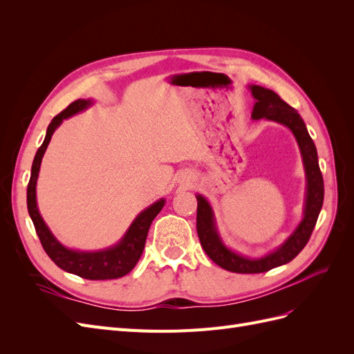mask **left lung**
<instances>
[{
	"instance_id": "left-lung-1",
	"label": "left lung",
	"mask_w": 354,
	"mask_h": 354,
	"mask_svg": "<svg viewBox=\"0 0 354 354\" xmlns=\"http://www.w3.org/2000/svg\"><path fill=\"white\" fill-rule=\"evenodd\" d=\"M250 88L255 99L251 115L252 120L257 121L266 118L269 121L279 122L288 127L295 136L306 169L307 192L301 223L279 248L261 259H248V257L230 251L218 236L214 212L208 201L202 195H196V230L202 248L214 263L223 267L224 270L234 273H263L294 260L312 236L319 212L324 205V177L319 168L317 151L301 116L274 91L260 87V85H250Z\"/></svg>"
}]
</instances>
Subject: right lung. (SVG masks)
I'll list each match as a JSON object with an SVG mask.
<instances>
[{
    "instance_id": "obj_1",
    "label": "right lung",
    "mask_w": 354,
    "mask_h": 354,
    "mask_svg": "<svg viewBox=\"0 0 354 354\" xmlns=\"http://www.w3.org/2000/svg\"><path fill=\"white\" fill-rule=\"evenodd\" d=\"M91 100L78 99L71 103L65 111H62L59 115L53 118L47 128V134L44 142L39 146L37 155L32 162L30 178L28 185V211L29 216L34 223L38 238L41 241L42 248L47 252L50 259L55 261L62 270L77 274L84 279L90 281H104V279H118L127 273H130L137 261L140 260L142 252L145 250V243L147 238V232L153 218L158 216L159 211L162 209L165 199H159L151 207L142 211L136 220L131 223L130 229L127 230L124 238L118 242L115 246H111L108 250L85 252V251H75L63 246L50 232L47 224L42 220L41 214L37 205V180L41 167L42 156H44L46 149L51 140V136L56 128L63 122L66 118L78 113L91 106Z\"/></svg>"
}]
</instances>
